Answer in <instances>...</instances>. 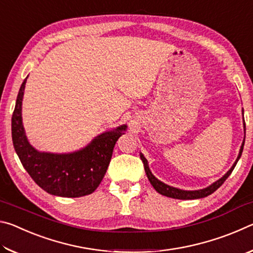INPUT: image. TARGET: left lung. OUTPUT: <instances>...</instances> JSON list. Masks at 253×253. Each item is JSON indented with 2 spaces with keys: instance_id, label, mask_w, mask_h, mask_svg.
<instances>
[{
  "instance_id": "left-lung-1",
  "label": "left lung",
  "mask_w": 253,
  "mask_h": 253,
  "mask_svg": "<svg viewBox=\"0 0 253 253\" xmlns=\"http://www.w3.org/2000/svg\"><path fill=\"white\" fill-rule=\"evenodd\" d=\"M243 126H245V131H246V124H243ZM245 138H246V136H245ZM243 146H245V139H243V143L241 145V148H240L239 156L237 158V161L234 162V164L232 165V168H231L228 170V173H226L223 177H221L220 179H217L216 182H214L210 186L205 187V188H202V190H198V191H184V190H179V188L169 186V185H168V184L161 182L160 179H157L152 174L151 169H149V168H148L147 160L144 157L143 154H140V158H142V161L144 163V169H145V172H146V175H147V177H148V181L151 182L153 187L155 188V190L158 192V193L162 194V195L168 196V198H172V199L195 200V199H202V198H205V196L212 194L214 191H216L217 188H219L222 185V184L224 183L225 179L230 176L231 173H232V170L234 169L235 165H237L239 158L241 157V154H242V151H243Z\"/></svg>"
}]
</instances>
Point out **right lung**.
Instances as JSON below:
<instances>
[{
    "mask_svg": "<svg viewBox=\"0 0 253 253\" xmlns=\"http://www.w3.org/2000/svg\"><path fill=\"white\" fill-rule=\"evenodd\" d=\"M27 78L21 84L12 115V140L23 168L42 190L62 198L91 194L104 178L115 144L127 126L98 135L78 152L52 154L39 152L28 142L22 125V99Z\"/></svg>",
    "mask_w": 253,
    "mask_h": 253,
    "instance_id": "1",
    "label": "right lung"
}]
</instances>
